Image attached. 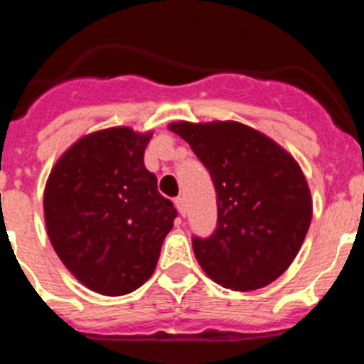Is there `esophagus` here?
<instances>
[{
  "label": "esophagus",
  "mask_w": 364,
  "mask_h": 364,
  "mask_svg": "<svg viewBox=\"0 0 364 364\" xmlns=\"http://www.w3.org/2000/svg\"><path fill=\"white\" fill-rule=\"evenodd\" d=\"M174 205H176V208H178V212L181 213V215H185V201H183V198H176L174 199Z\"/></svg>",
  "instance_id": "esophagus-1"
}]
</instances>
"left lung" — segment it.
Here are the masks:
<instances>
[{
  "label": "left lung",
  "instance_id": "obj_1",
  "mask_svg": "<svg viewBox=\"0 0 364 364\" xmlns=\"http://www.w3.org/2000/svg\"><path fill=\"white\" fill-rule=\"evenodd\" d=\"M212 176L217 228L193 237L199 266L219 285L255 291L296 259L312 219L307 179L296 159L269 136L240 122H172Z\"/></svg>",
  "mask_w": 364,
  "mask_h": 364
}]
</instances>
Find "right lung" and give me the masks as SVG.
I'll use <instances>...</instances> for the list:
<instances>
[{"label": "right lung", "mask_w": 364, "mask_h": 364, "mask_svg": "<svg viewBox=\"0 0 364 364\" xmlns=\"http://www.w3.org/2000/svg\"><path fill=\"white\" fill-rule=\"evenodd\" d=\"M152 132L109 127L75 141L44 186L53 250L87 289L129 294L152 277L176 210L145 168Z\"/></svg>", "instance_id": "add662e5"}]
</instances>
